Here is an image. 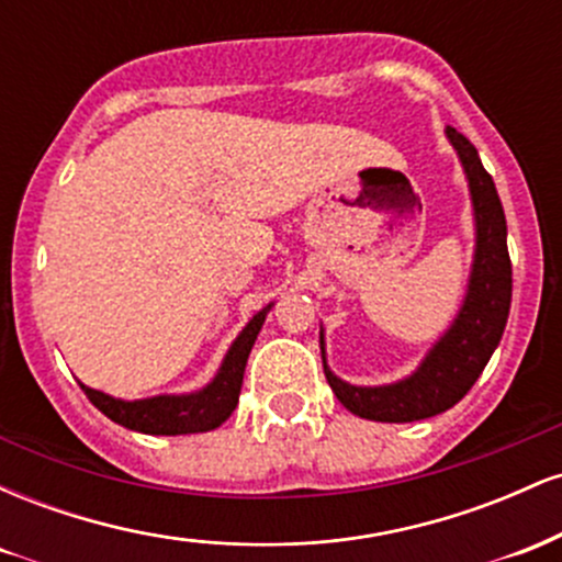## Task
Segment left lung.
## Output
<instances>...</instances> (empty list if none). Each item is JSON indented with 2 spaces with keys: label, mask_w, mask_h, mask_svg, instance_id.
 <instances>
[{
  "label": "left lung",
  "mask_w": 562,
  "mask_h": 562,
  "mask_svg": "<svg viewBox=\"0 0 562 562\" xmlns=\"http://www.w3.org/2000/svg\"><path fill=\"white\" fill-rule=\"evenodd\" d=\"M451 147L465 169L475 216V256L460 314L409 378L389 385H351L325 362V378L338 402L353 415L375 423H415L447 412L473 389L505 333L513 299V263L507 254V222L492 173L483 169L479 150L465 134L447 126Z\"/></svg>",
  "instance_id": "1"
}]
</instances>
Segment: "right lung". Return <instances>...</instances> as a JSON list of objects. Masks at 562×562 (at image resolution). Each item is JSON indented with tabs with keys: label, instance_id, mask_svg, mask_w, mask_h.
Segmentation results:
<instances>
[{
	"label": "right lung",
	"instance_id": "add662e5",
	"mask_svg": "<svg viewBox=\"0 0 562 562\" xmlns=\"http://www.w3.org/2000/svg\"><path fill=\"white\" fill-rule=\"evenodd\" d=\"M269 308H272V303L267 308H261L259 314H254V319L243 327L235 344L229 346L216 378L195 393H179V396H169L166 393V396L124 402V398H113L108 393L89 389L83 383L81 389L102 415L111 417L113 423L124 425L128 430H139V434L150 436H182L214 430L235 412L237 398H240L248 353L256 344V335H259Z\"/></svg>",
	"mask_w": 562,
	"mask_h": 562
}]
</instances>
